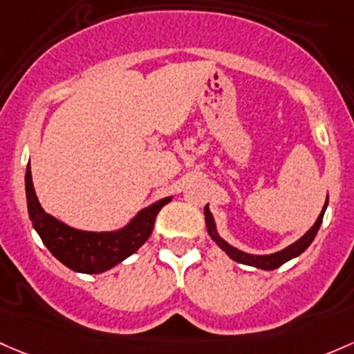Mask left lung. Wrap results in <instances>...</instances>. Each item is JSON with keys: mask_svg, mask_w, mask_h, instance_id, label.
Masks as SVG:
<instances>
[{"mask_svg": "<svg viewBox=\"0 0 354 354\" xmlns=\"http://www.w3.org/2000/svg\"><path fill=\"white\" fill-rule=\"evenodd\" d=\"M327 202H329V198L326 200V205H324V208H322L321 215H319V218L315 221V224L312 225L310 229H308L307 232H305L304 236L297 241V243L290 244L288 248L281 249L280 252H274V254H268V256L248 254V252H243V251H239V249L232 248L230 244H227L225 241L222 239V237H218V234L215 232V222H214V217H212L210 210H208V207H205V210L203 212H205V222H207L208 234H210L212 239L218 244V248L224 249L227 254H229L230 259H234V261H237V263H243V265H248V266L261 268V270H277V268L285 265V263L290 261L292 258H297L299 254H302L305 249L310 245L312 241H314L315 234H317L319 227H321V224H322V217H324Z\"/></svg>", "mask_w": 354, "mask_h": 354, "instance_id": "8db88e82", "label": "left lung"}]
</instances>
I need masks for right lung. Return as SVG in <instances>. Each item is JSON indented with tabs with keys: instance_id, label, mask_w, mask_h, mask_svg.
Returning <instances> with one entry per match:
<instances>
[{
	"instance_id": "obj_1",
	"label": "right lung",
	"mask_w": 354,
	"mask_h": 354,
	"mask_svg": "<svg viewBox=\"0 0 354 354\" xmlns=\"http://www.w3.org/2000/svg\"><path fill=\"white\" fill-rule=\"evenodd\" d=\"M25 189L30 221L42 243L62 265L89 274L110 270L133 254L151 236L156 215L166 203L171 202V196H167L152 203L136 218H132L129 225L117 232H84L62 224L61 221L44 212L33 189L30 165L25 173Z\"/></svg>"
}]
</instances>
